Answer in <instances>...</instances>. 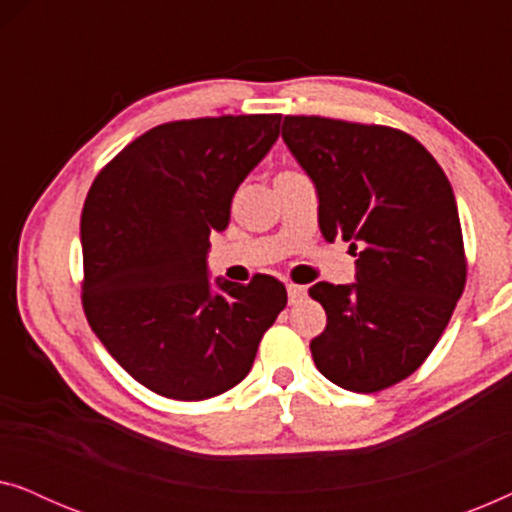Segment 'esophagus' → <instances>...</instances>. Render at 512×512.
I'll return each instance as SVG.
<instances>
[{"label":"esophagus","mask_w":512,"mask_h":512,"mask_svg":"<svg viewBox=\"0 0 512 512\" xmlns=\"http://www.w3.org/2000/svg\"><path fill=\"white\" fill-rule=\"evenodd\" d=\"M286 293H289V303H298V300L305 298V286H298V284H286Z\"/></svg>","instance_id":"1"}]
</instances>
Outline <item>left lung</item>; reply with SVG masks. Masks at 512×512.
I'll return each instance as SVG.
<instances>
[{"mask_svg":"<svg viewBox=\"0 0 512 512\" xmlns=\"http://www.w3.org/2000/svg\"><path fill=\"white\" fill-rule=\"evenodd\" d=\"M282 137L317 188L321 235L356 256V282L310 289L326 310L312 359L342 389H387L422 366L464 291L450 181L415 137L384 125L286 116Z\"/></svg>","mask_w":512,"mask_h":512,"instance_id":"obj_1","label":"left lung"}]
</instances>
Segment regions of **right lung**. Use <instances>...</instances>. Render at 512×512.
Listing matches in <instances>:
<instances>
[{
  "mask_svg": "<svg viewBox=\"0 0 512 512\" xmlns=\"http://www.w3.org/2000/svg\"><path fill=\"white\" fill-rule=\"evenodd\" d=\"M279 114L163 123L125 146L81 214L83 310L107 352L146 389L202 401L233 389L286 305L270 275L209 279V235L279 137Z\"/></svg>",
  "mask_w": 512,
  "mask_h": 512,
  "instance_id": "add662e5",
  "label": "right lung"
}]
</instances>
